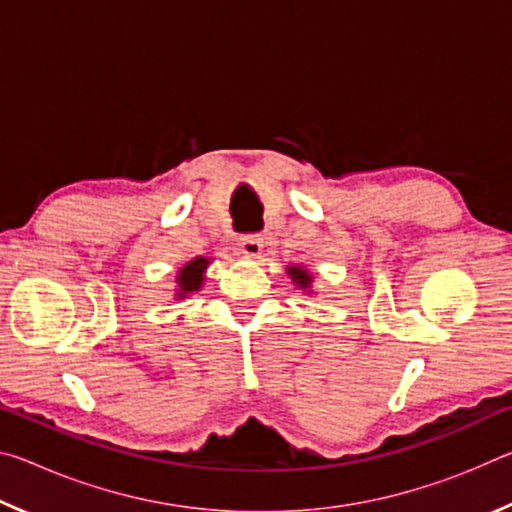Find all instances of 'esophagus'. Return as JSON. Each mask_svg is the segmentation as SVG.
<instances>
[{"instance_id": "obj_1", "label": "esophagus", "mask_w": 512, "mask_h": 512, "mask_svg": "<svg viewBox=\"0 0 512 512\" xmlns=\"http://www.w3.org/2000/svg\"><path fill=\"white\" fill-rule=\"evenodd\" d=\"M239 248L246 257H259L264 248V239L262 235H244L239 239Z\"/></svg>"}]
</instances>
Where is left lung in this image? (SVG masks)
Here are the masks:
<instances>
[{
	"label": "left lung",
	"instance_id": "8db88e82",
	"mask_svg": "<svg viewBox=\"0 0 512 512\" xmlns=\"http://www.w3.org/2000/svg\"><path fill=\"white\" fill-rule=\"evenodd\" d=\"M289 273H291L293 280L300 284V287H309L311 275H307V271H300V268H289Z\"/></svg>",
	"mask_w": 512,
	"mask_h": 512
}]
</instances>
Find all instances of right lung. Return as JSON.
Returning a JSON list of instances; mask_svg holds the SVG:
<instances>
[{"label": "right lung", "instance_id": "add662e5", "mask_svg": "<svg viewBox=\"0 0 512 512\" xmlns=\"http://www.w3.org/2000/svg\"><path fill=\"white\" fill-rule=\"evenodd\" d=\"M207 259L205 257H196L194 262H189L187 266H183V271L178 275V284H180V298L185 296L189 291H198L201 289L203 282V271L207 268Z\"/></svg>", "mask_w": 512, "mask_h": 512}]
</instances>
